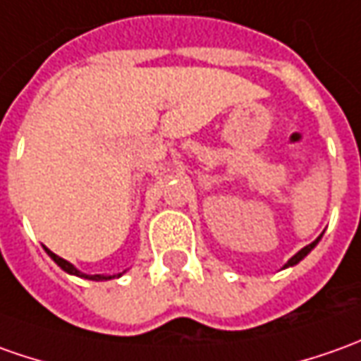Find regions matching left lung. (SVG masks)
<instances>
[{"instance_id":"1","label":"left lung","mask_w":361,"mask_h":361,"mask_svg":"<svg viewBox=\"0 0 361 361\" xmlns=\"http://www.w3.org/2000/svg\"><path fill=\"white\" fill-rule=\"evenodd\" d=\"M320 241V237H318V239H316V241H312L310 243V245H306V247H304V249H300V251L296 252V255H294L293 259H290V261H288V263L284 264V267H293V264H296V263H300V261H302L304 257H306V255H308V252L312 251V249H314L316 247V243Z\"/></svg>"}]
</instances>
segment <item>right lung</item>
I'll list each match as a JSON object with an SVG mask.
<instances>
[{
	"mask_svg": "<svg viewBox=\"0 0 361 361\" xmlns=\"http://www.w3.org/2000/svg\"><path fill=\"white\" fill-rule=\"evenodd\" d=\"M47 255L55 261V263L63 269V271H67L68 274H77V276H82V279H88V281H109V279H112V276H100V274H85V273H80V271H77L73 264L68 263V261H65V259H61L59 255H55L53 251H49V249H45ZM120 276V274H118Z\"/></svg>",
	"mask_w": 361,
	"mask_h": 361,
	"instance_id": "1",
	"label": "right lung"
}]
</instances>
